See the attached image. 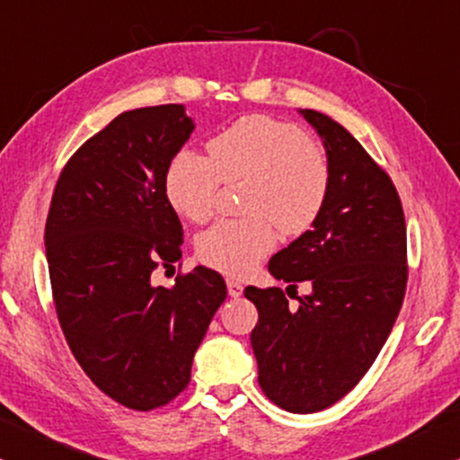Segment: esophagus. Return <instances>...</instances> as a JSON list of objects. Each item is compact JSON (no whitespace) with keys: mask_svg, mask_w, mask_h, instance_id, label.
Returning a JSON list of instances; mask_svg holds the SVG:
<instances>
[{"mask_svg":"<svg viewBox=\"0 0 460 460\" xmlns=\"http://www.w3.org/2000/svg\"><path fill=\"white\" fill-rule=\"evenodd\" d=\"M226 290H229L231 298H240L243 294V286L237 279H226Z\"/></svg>","mask_w":460,"mask_h":460,"instance_id":"obj_1","label":"esophagus"}]
</instances>
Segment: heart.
Wrapping results in <instances>:
<instances>
[{"instance_id": "obj_1", "label": "heart", "mask_w": 460, "mask_h": 460, "mask_svg": "<svg viewBox=\"0 0 460 460\" xmlns=\"http://www.w3.org/2000/svg\"><path fill=\"white\" fill-rule=\"evenodd\" d=\"M208 157L176 153L164 189L170 206L191 223L210 218L220 182H246V220H223L198 240L204 265L246 275L284 235H301L320 218L330 189L326 155L296 126L246 115L208 140Z\"/></svg>"}]
</instances>
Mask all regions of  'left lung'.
Wrapping results in <instances>:
<instances>
[{
  "instance_id": "left-lung-1",
  "label": "left lung",
  "mask_w": 460,
  "mask_h": 460,
  "mask_svg": "<svg viewBox=\"0 0 460 460\" xmlns=\"http://www.w3.org/2000/svg\"><path fill=\"white\" fill-rule=\"evenodd\" d=\"M298 113L320 134L330 189L311 231L273 254L269 273L311 292L296 309L279 288L243 294L259 309L250 342L262 391L288 412L311 414L362 381L394 328L408 279L406 223L394 182L364 146L328 115Z\"/></svg>"
}]
</instances>
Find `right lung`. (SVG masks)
I'll use <instances>...</instances> for the list:
<instances>
[{
    "instance_id": "add662e5",
    "label": "right lung",
    "mask_w": 460,
    "mask_h": 460,
    "mask_svg": "<svg viewBox=\"0 0 460 460\" xmlns=\"http://www.w3.org/2000/svg\"><path fill=\"white\" fill-rule=\"evenodd\" d=\"M193 130L185 105L118 115L66 162L46 220L65 339L92 383L132 410L164 406L187 387L226 298L225 279L206 267L170 288L151 279L181 259L182 225L164 179Z\"/></svg>"
}]
</instances>
